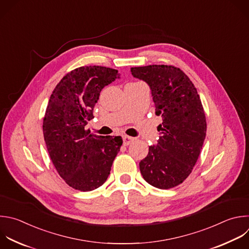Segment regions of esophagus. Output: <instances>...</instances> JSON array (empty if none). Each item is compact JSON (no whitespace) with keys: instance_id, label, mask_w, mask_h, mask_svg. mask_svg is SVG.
Segmentation results:
<instances>
[{"instance_id":"34e87169","label":"esophagus","mask_w":249,"mask_h":249,"mask_svg":"<svg viewBox=\"0 0 249 249\" xmlns=\"http://www.w3.org/2000/svg\"><path fill=\"white\" fill-rule=\"evenodd\" d=\"M134 141V138L133 137H129V136H127V135H125V136H123V144L124 145H129L132 142Z\"/></svg>"}]
</instances>
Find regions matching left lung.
<instances>
[{"label": "left lung", "instance_id": "8db88e82", "mask_svg": "<svg viewBox=\"0 0 249 249\" xmlns=\"http://www.w3.org/2000/svg\"><path fill=\"white\" fill-rule=\"evenodd\" d=\"M132 75L149 86L155 114L162 117L156 145L140 162L142 178L167 190L182 184L192 173L206 135V118L190 78L173 65L132 67Z\"/></svg>", "mask_w": 249, "mask_h": 249}]
</instances>
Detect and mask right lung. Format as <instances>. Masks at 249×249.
<instances>
[{"label":"right lung","instance_id":"add662e5","mask_svg":"<svg viewBox=\"0 0 249 249\" xmlns=\"http://www.w3.org/2000/svg\"><path fill=\"white\" fill-rule=\"evenodd\" d=\"M116 78V69L81 66L67 73L51 95L43 120L44 139L57 173L75 190L101 187L122 145L120 136H98L86 130L101 91Z\"/></svg>","mask_w":249,"mask_h":249}]
</instances>
